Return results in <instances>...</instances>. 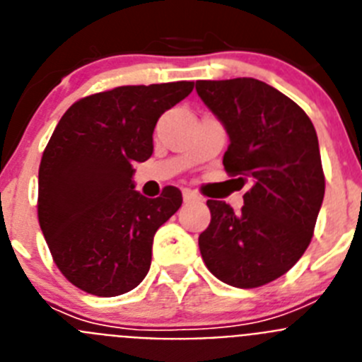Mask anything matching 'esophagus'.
Returning <instances> with one entry per match:
<instances>
[{"label": "esophagus", "mask_w": 362, "mask_h": 362, "mask_svg": "<svg viewBox=\"0 0 362 362\" xmlns=\"http://www.w3.org/2000/svg\"><path fill=\"white\" fill-rule=\"evenodd\" d=\"M183 199H185V203H196V201H199V196H197L196 192H192V190H188V188H185Z\"/></svg>", "instance_id": "obj_1"}]
</instances>
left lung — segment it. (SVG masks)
I'll return each instance as SVG.
<instances>
[{"label":"left lung","instance_id":"1","mask_svg":"<svg viewBox=\"0 0 362 362\" xmlns=\"http://www.w3.org/2000/svg\"><path fill=\"white\" fill-rule=\"evenodd\" d=\"M196 90L230 137L225 170L254 183L239 214L206 201L201 255L223 283L257 288L286 274L312 241L325 197L317 134L299 105L259 79L197 81Z\"/></svg>","mask_w":362,"mask_h":362}]
</instances>
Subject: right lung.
<instances>
[{
  "mask_svg": "<svg viewBox=\"0 0 362 362\" xmlns=\"http://www.w3.org/2000/svg\"><path fill=\"white\" fill-rule=\"evenodd\" d=\"M192 88L117 86L76 101L57 123L41 158L37 217L54 263L83 292L116 297L148 274L153 235L183 196L175 187L141 196L134 163L152 156L156 123Z\"/></svg>",
  "mask_w": 362,
  "mask_h": 362,
  "instance_id": "1",
  "label": "right lung"
}]
</instances>
